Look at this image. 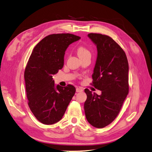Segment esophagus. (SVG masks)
<instances>
[{"mask_svg": "<svg viewBox=\"0 0 152 152\" xmlns=\"http://www.w3.org/2000/svg\"><path fill=\"white\" fill-rule=\"evenodd\" d=\"M83 89L82 87H77L76 88V92L79 93V92H82Z\"/></svg>", "mask_w": 152, "mask_h": 152, "instance_id": "obj_1", "label": "esophagus"}]
</instances>
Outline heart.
<instances>
[{
    "label": "heart",
    "mask_w": 152,
    "mask_h": 152,
    "mask_svg": "<svg viewBox=\"0 0 152 152\" xmlns=\"http://www.w3.org/2000/svg\"><path fill=\"white\" fill-rule=\"evenodd\" d=\"M77 54L80 56V58H82L84 57V56L91 55V52L89 51V49L83 47V46H81V47H79L77 48Z\"/></svg>",
    "instance_id": "b5f03b06"
}]
</instances>
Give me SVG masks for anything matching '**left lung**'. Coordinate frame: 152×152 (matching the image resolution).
<instances>
[{"mask_svg":"<svg viewBox=\"0 0 152 152\" xmlns=\"http://www.w3.org/2000/svg\"><path fill=\"white\" fill-rule=\"evenodd\" d=\"M88 37L98 50L91 85L102 94L85 89L84 111L91 125L103 128L118 116L129 93L128 61L124 50L111 37L96 33L89 34Z\"/></svg>","mask_w":152,"mask_h":152,"instance_id":"left-lung-1","label":"left lung"}]
</instances>
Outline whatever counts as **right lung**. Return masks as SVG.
<instances>
[{"label":"right lung","instance_id":"add662e5","mask_svg":"<svg viewBox=\"0 0 152 152\" xmlns=\"http://www.w3.org/2000/svg\"><path fill=\"white\" fill-rule=\"evenodd\" d=\"M80 37L72 34H54L36 45L24 70L28 104L37 121L50 125L59 121L76 92L70 84L55 87L52 76L64 65L70 44Z\"/></svg>","mask_w":152,"mask_h":152}]
</instances>
